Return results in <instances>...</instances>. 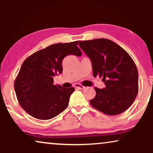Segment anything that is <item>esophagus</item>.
Segmentation results:
<instances>
[{"label": "esophagus", "mask_w": 153, "mask_h": 153, "mask_svg": "<svg viewBox=\"0 0 153 153\" xmlns=\"http://www.w3.org/2000/svg\"><path fill=\"white\" fill-rule=\"evenodd\" d=\"M74 87H75V88L79 89H85V87L83 86V85H80V84H78V83H76V84H75V85H74Z\"/></svg>", "instance_id": "1"}]
</instances>
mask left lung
<instances>
[{
  "mask_svg": "<svg viewBox=\"0 0 153 153\" xmlns=\"http://www.w3.org/2000/svg\"><path fill=\"white\" fill-rule=\"evenodd\" d=\"M92 64L93 75L102 78L105 87H94L90 104L105 115H116L129 108L138 91V73L129 54L108 39L79 42Z\"/></svg>",
  "mask_w": 153,
  "mask_h": 153,
  "instance_id": "obj_1",
  "label": "left lung"
}]
</instances>
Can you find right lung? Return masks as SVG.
I'll use <instances>...</instances> for the list:
<instances>
[{
    "label": "right lung",
    "mask_w": 153,
    "mask_h": 153,
    "mask_svg": "<svg viewBox=\"0 0 153 153\" xmlns=\"http://www.w3.org/2000/svg\"><path fill=\"white\" fill-rule=\"evenodd\" d=\"M78 41L53 44L33 53L22 64L15 80V90L22 108L38 120H50L68 107L74 87L54 85L62 73V61L69 54L81 56Z\"/></svg>",
    "instance_id": "right-lung-1"
}]
</instances>
